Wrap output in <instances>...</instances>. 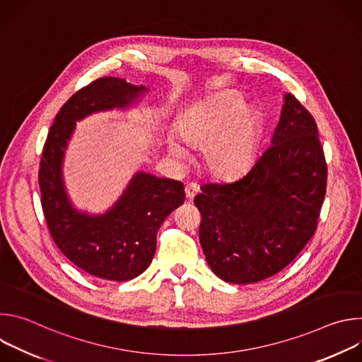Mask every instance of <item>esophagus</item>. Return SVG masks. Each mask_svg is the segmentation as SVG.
Masks as SVG:
<instances>
[{
  "mask_svg": "<svg viewBox=\"0 0 362 362\" xmlns=\"http://www.w3.org/2000/svg\"><path fill=\"white\" fill-rule=\"evenodd\" d=\"M197 192H199V187H197L194 183H187L186 187H185V193H186V197H187L189 200H192V199L196 196Z\"/></svg>",
  "mask_w": 362,
  "mask_h": 362,
  "instance_id": "esophagus-1",
  "label": "esophagus"
}]
</instances>
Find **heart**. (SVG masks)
Here are the masks:
<instances>
[{"instance_id":"obj_1","label":"heart","mask_w":362,"mask_h":362,"mask_svg":"<svg viewBox=\"0 0 362 362\" xmlns=\"http://www.w3.org/2000/svg\"><path fill=\"white\" fill-rule=\"evenodd\" d=\"M257 115L246 109V101L238 94H223L204 103L192 112L180 129L183 141L203 148L208 169L219 177H233L245 172L256 150ZM170 150L179 158L186 148L170 143Z\"/></svg>"}]
</instances>
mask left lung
<instances>
[{"instance_id":"8db88e82","label":"left lung","mask_w":362,"mask_h":362,"mask_svg":"<svg viewBox=\"0 0 362 362\" xmlns=\"http://www.w3.org/2000/svg\"><path fill=\"white\" fill-rule=\"evenodd\" d=\"M327 173L315 119L285 94L272 144L243 176L204 183L194 197L211 269L229 284H253L288 267L315 233Z\"/></svg>"}]
</instances>
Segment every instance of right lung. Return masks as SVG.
<instances>
[{
	"instance_id": "1",
	"label": "right lung",
	"mask_w": 362,
	"mask_h": 362,
	"mask_svg": "<svg viewBox=\"0 0 362 362\" xmlns=\"http://www.w3.org/2000/svg\"><path fill=\"white\" fill-rule=\"evenodd\" d=\"M143 91L146 87L117 77H101L80 88L57 113L41 153L38 185L49 235L67 259L100 279L123 282L144 272L156 252L159 228L185 202L182 182L143 172L105 215L77 212L66 194L62 165L76 120L127 107Z\"/></svg>"
}]
</instances>
